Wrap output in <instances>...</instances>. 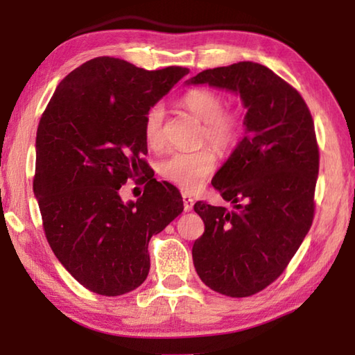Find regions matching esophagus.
<instances>
[{"label": "esophagus", "mask_w": 355, "mask_h": 355, "mask_svg": "<svg viewBox=\"0 0 355 355\" xmlns=\"http://www.w3.org/2000/svg\"><path fill=\"white\" fill-rule=\"evenodd\" d=\"M183 207H184V211H191L192 207H194V199H192L191 194L188 192H183Z\"/></svg>", "instance_id": "esophagus-1"}]
</instances>
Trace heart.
I'll return each mask as SVG.
<instances>
[{
  "mask_svg": "<svg viewBox=\"0 0 355 355\" xmlns=\"http://www.w3.org/2000/svg\"><path fill=\"white\" fill-rule=\"evenodd\" d=\"M183 105L192 116L203 123L202 137L214 147L225 150L235 144L239 133V119L235 112L224 111V100L208 89H194L183 97ZM166 110L161 103L153 105L144 119V135L150 147L158 148L164 141ZM216 169V153L211 148L194 152H175L161 161L159 175L186 191H196L205 183Z\"/></svg>",
  "mask_w": 355,
  "mask_h": 355,
  "instance_id": "obj_1",
  "label": "heart"
}]
</instances>
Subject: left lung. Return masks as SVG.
<instances>
[{
  "label": "left lung",
  "instance_id": "left-lung-1",
  "mask_svg": "<svg viewBox=\"0 0 355 355\" xmlns=\"http://www.w3.org/2000/svg\"><path fill=\"white\" fill-rule=\"evenodd\" d=\"M184 84L235 94L248 110L243 139L211 182L233 209L197 202L205 232L192 245L203 284L248 297L284 272L311 227L320 171L313 119L296 89L261 64L203 70Z\"/></svg>",
  "mask_w": 355,
  "mask_h": 355
}]
</instances>
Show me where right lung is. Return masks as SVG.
Listing matches in <instances>:
<instances>
[{
  "mask_svg": "<svg viewBox=\"0 0 355 355\" xmlns=\"http://www.w3.org/2000/svg\"><path fill=\"white\" fill-rule=\"evenodd\" d=\"M188 73L95 58L58 84L40 119L34 196L48 244L71 277L101 296L144 284L150 238L183 211L169 183L150 178L136 202H123L120 188L147 169V111Z\"/></svg>",
  "mask_w": 355,
  "mask_h": 355,
  "instance_id": "add662e5",
  "label": "right lung"
}]
</instances>
